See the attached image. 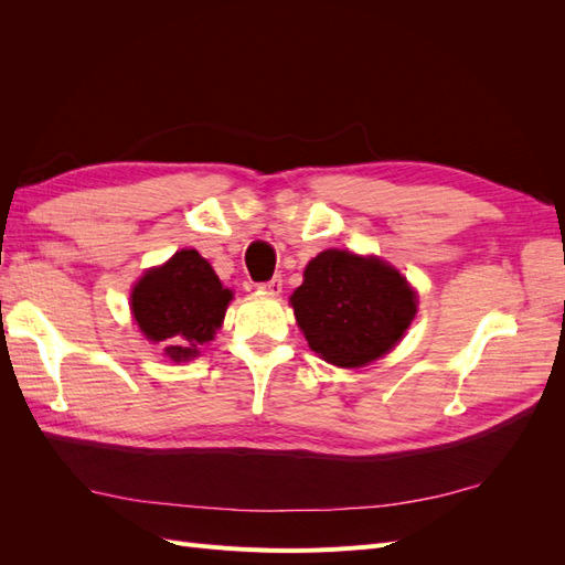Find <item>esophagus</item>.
Wrapping results in <instances>:
<instances>
[{
    "label": "esophagus",
    "mask_w": 565,
    "mask_h": 565,
    "mask_svg": "<svg viewBox=\"0 0 565 565\" xmlns=\"http://www.w3.org/2000/svg\"><path fill=\"white\" fill-rule=\"evenodd\" d=\"M259 289H262V292H268V295H280L282 292V278L273 276L270 280L259 282Z\"/></svg>",
    "instance_id": "34e87169"
}]
</instances>
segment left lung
<instances>
[{
  "mask_svg": "<svg viewBox=\"0 0 565 565\" xmlns=\"http://www.w3.org/2000/svg\"><path fill=\"white\" fill-rule=\"evenodd\" d=\"M289 301L309 347L337 367L377 361L417 313V297L396 268L341 249L311 259Z\"/></svg>",
  "mask_w": 565,
  "mask_h": 565,
  "instance_id": "obj_1",
  "label": "left lung"
}]
</instances>
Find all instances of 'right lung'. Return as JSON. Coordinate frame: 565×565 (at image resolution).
I'll return each mask as SVG.
<instances>
[{
	"mask_svg": "<svg viewBox=\"0 0 565 565\" xmlns=\"http://www.w3.org/2000/svg\"><path fill=\"white\" fill-rule=\"evenodd\" d=\"M231 299L212 266L195 249H181L136 282L131 311L141 332L181 363L214 339Z\"/></svg>",
	"mask_w": 565,
	"mask_h": 565,
	"instance_id": "add662e5",
	"label": "right lung"
}]
</instances>
